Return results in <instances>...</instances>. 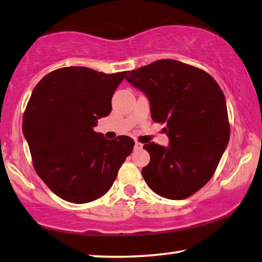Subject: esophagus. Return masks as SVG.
<instances>
[{
	"label": "esophagus",
	"instance_id": "1",
	"mask_svg": "<svg viewBox=\"0 0 262 262\" xmlns=\"http://www.w3.org/2000/svg\"><path fill=\"white\" fill-rule=\"evenodd\" d=\"M134 147H135V149H141V148L143 147V144L138 142V141H135V146Z\"/></svg>",
	"mask_w": 262,
	"mask_h": 262
}]
</instances>
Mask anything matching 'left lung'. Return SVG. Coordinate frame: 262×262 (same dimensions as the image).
Returning a JSON list of instances; mask_svg holds the SVG:
<instances>
[{
  "label": "left lung",
  "instance_id": "1",
  "mask_svg": "<svg viewBox=\"0 0 262 262\" xmlns=\"http://www.w3.org/2000/svg\"><path fill=\"white\" fill-rule=\"evenodd\" d=\"M126 80L146 94L151 119L167 124L169 138L168 147L143 146L150 155L144 181L170 200L196 193L215 173L231 134L220 85L205 70L170 58L128 72Z\"/></svg>",
  "mask_w": 262,
  "mask_h": 262
}]
</instances>
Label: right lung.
Returning a JSON list of instances; mask_svg holds the SVG:
<instances>
[{"instance_id":"1","label":"right lung","mask_w":262,"mask_h":262,"mask_svg":"<svg viewBox=\"0 0 262 262\" xmlns=\"http://www.w3.org/2000/svg\"><path fill=\"white\" fill-rule=\"evenodd\" d=\"M127 72L100 73L64 67L47 74L23 114L22 129L34 168L63 200L87 204L102 196L130 155L134 140H107L94 132L112 112V97Z\"/></svg>"}]
</instances>
